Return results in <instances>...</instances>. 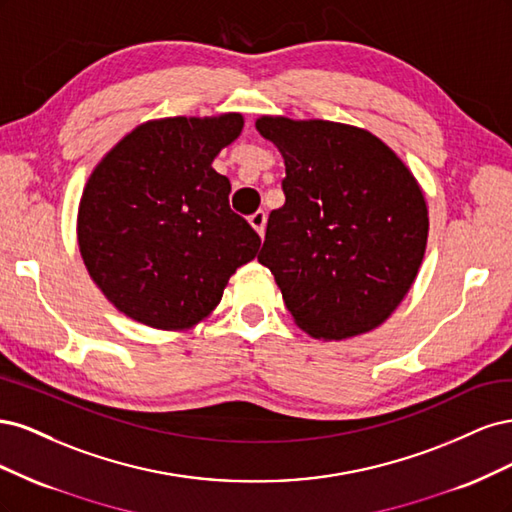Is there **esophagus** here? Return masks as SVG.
<instances>
[{
  "instance_id": "1",
  "label": "esophagus",
  "mask_w": 512,
  "mask_h": 512,
  "mask_svg": "<svg viewBox=\"0 0 512 512\" xmlns=\"http://www.w3.org/2000/svg\"><path fill=\"white\" fill-rule=\"evenodd\" d=\"M250 224L252 228L258 232L260 237H265V226H267V213L265 211H256L254 215H250Z\"/></svg>"
}]
</instances>
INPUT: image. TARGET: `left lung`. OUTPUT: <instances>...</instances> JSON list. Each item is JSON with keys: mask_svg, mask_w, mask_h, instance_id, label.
<instances>
[{"mask_svg": "<svg viewBox=\"0 0 512 512\" xmlns=\"http://www.w3.org/2000/svg\"><path fill=\"white\" fill-rule=\"evenodd\" d=\"M256 130L286 164V203L269 215L258 262L294 322L324 342L380 327L427 247V203L412 170L348 123L262 115Z\"/></svg>", "mask_w": 512, "mask_h": 512, "instance_id": "1", "label": "left lung"}]
</instances>
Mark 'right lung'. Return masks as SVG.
I'll return each instance as SVG.
<instances>
[{
  "label": "right lung",
  "mask_w": 512,
  "mask_h": 512,
  "mask_svg": "<svg viewBox=\"0 0 512 512\" xmlns=\"http://www.w3.org/2000/svg\"><path fill=\"white\" fill-rule=\"evenodd\" d=\"M241 130V113L153 119L89 175L76 237L91 280L121 314L192 329L254 260L260 237L230 209V181L211 166Z\"/></svg>",
  "instance_id": "right-lung-1"
}]
</instances>
